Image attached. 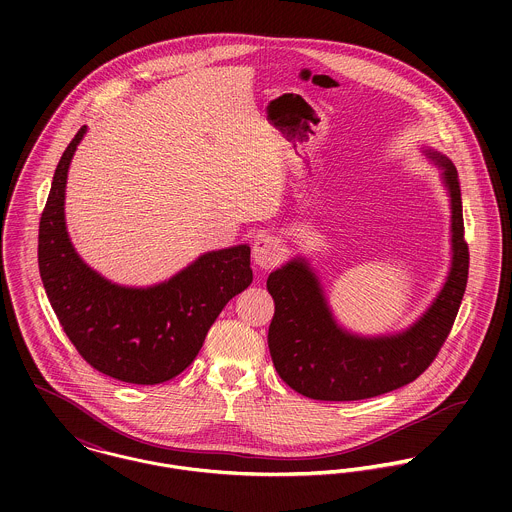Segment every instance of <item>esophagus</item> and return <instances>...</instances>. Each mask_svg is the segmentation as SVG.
<instances>
[{"instance_id":"esophagus-1","label":"esophagus","mask_w":512,"mask_h":512,"mask_svg":"<svg viewBox=\"0 0 512 512\" xmlns=\"http://www.w3.org/2000/svg\"><path fill=\"white\" fill-rule=\"evenodd\" d=\"M252 256L260 268L272 270L274 266H278V262L282 258L280 240L272 234H260L252 246Z\"/></svg>"}]
</instances>
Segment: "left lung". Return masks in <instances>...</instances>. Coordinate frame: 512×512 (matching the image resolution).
<instances>
[{
    "instance_id": "left-lung-1",
    "label": "left lung",
    "mask_w": 512,
    "mask_h": 512,
    "mask_svg": "<svg viewBox=\"0 0 512 512\" xmlns=\"http://www.w3.org/2000/svg\"><path fill=\"white\" fill-rule=\"evenodd\" d=\"M443 167L451 195L453 264L443 290L426 315L396 337L361 339L339 329L309 268L293 260L268 276L276 311L268 347L280 378L295 392L327 402L374 398L414 382L438 357L457 317L469 274L461 185L453 163Z\"/></svg>"
}]
</instances>
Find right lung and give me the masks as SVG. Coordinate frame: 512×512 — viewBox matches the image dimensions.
<instances>
[{
	"label": "right lung",
	"instance_id": "right-lung-1",
	"mask_svg": "<svg viewBox=\"0 0 512 512\" xmlns=\"http://www.w3.org/2000/svg\"><path fill=\"white\" fill-rule=\"evenodd\" d=\"M82 126L61 155L39 222V274L51 307L78 355L130 384L175 378L199 355L224 305L252 284L246 244L209 252L169 282L120 288L92 272L65 228V185Z\"/></svg>",
	"mask_w": 512,
	"mask_h": 512
}]
</instances>
